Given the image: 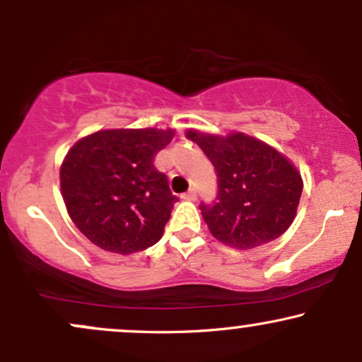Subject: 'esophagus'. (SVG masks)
<instances>
[{"label":"esophagus","mask_w":362,"mask_h":362,"mask_svg":"<svg viewBox=\"0 0 362 362\" xmlns=\"http://www.w3.org/2000/svg\"><path fill=\"white\" fill-rule=\"evenodd\" d=\"M182 199H184V201H195V199H197V192H195V190H189V192L182 194Z\"/></svg>","instance_id":"obj_1"}]
</instances>
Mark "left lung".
Returning a JSON list of instances; mask_svg holds the SVG:
<instances>
[{"instance_id": "left-lung-1", "label": "left lung", "mask_w": 362, "mask_h": 362, "mask_svg": "<svg viewBox=\"0 0 362 362\" xmlns=\"http://www.w3.org/2000/svg\"><path fill=\"white\" fill-rule=\"evenodd\" d=\"M218 175V194L201 213L216 240L240 250L279 238L293 223L303 192L298 170L281 153L242 132L219 138L189 131Z\"/></svg>"}]
</instances>
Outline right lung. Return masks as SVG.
Instances as JSON below:
<instances>
[{
    "label": "right lung",
    "instance_id": "right-lung-1",
    "mask_svg": "<svg viewBox=\"0 0 362 362\" xmlns=\"http://www.w3.org/2000/svg\"><path fill=\"white\" fill-rule=\"evenodd\" d=\"M172 129H110L78 141L61 167V189L73 223L91 243L120 255L160 242L173 204L155 156Z\"/></svg>",
    "mask_w": 362,
    "mask_h": 362
}]
</instances>
